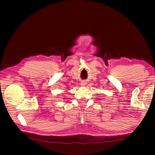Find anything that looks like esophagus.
<instances>
[{
    "label": "esophagus",
    "instance_id": "obj_1",
    "mask_svg": "<svg viewBox=\"0 0 155 155\" xmlns=\"http://www.w3.org/2000/svg\"><path fill=\"white\" fill-rule=\"evenodd\" d=\"M85 82H83L82 83H81V85H85Z\"/></svg>",
    "mask_w": 155,
    "mask_h": 155
}]
</instances>
